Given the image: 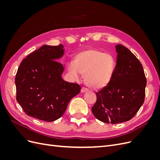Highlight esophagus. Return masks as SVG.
Wrapping results in <instances>:
<instances>
[{
  "label": "esophagus",
  "instance_id": "1",
  "mask_svg": "<svg viewBox=\"0 0 160 160\" xmlns=\"http://www.w3.org/2000/svg\"><path fill=\"white\" fill-rule=\"evenodd\" d=\"M88 91V89H87L85 88H81V92L82 93H85V92Z\"/></svg>",
  "mask_w": 160,
  "mask_h": 160
}]
</instances>
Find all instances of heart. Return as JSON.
Masks as SVG:
<instances>
[{
  "mask_svg": "<svg viewBox=\"0 0 160 160\" xmlns=\"http://www.w3.org/2000/svg\"><path fill=\"white\" fill-rule=\"evenodd\" d=\"M115 62L109 53L90 49L77 55L75 62L70 61L68 70L74 78L85 75V83L90 88L100 89L108 85L112 79Z\"/></svg>",
  "mask_w": 160,
  "mask_h": 160,
  "instance_id": "1",
  "label": "heart"
}]
</instances>
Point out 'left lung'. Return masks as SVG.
Instances as JSON below:
<instances>
[{
  "mask_svg": "<svg viewBox=\"0 0 160 160\" xmlns=\"http://www.w3.org/2000/svg\"><path fill=\"white\" fill-rule=\"evenodd\" d=\"M117 62L112 79L96 93L91 108L95 117L106 123L115 124L130 120L143 105L147 80L142 65L128 48L115 46Z\"/></svg>",
  "mask_w": 160,
  "mask_h": 160,
  "instance_id": "obj_1",
  "label": "left lung"
}]
</instances>
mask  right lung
Instances as JSON below:
<instances>
[{"instance_id": "1", "label": "right lung", "mask_w": 160, "mask_h": 160, "mask_svg": "<svg viewBox=\"0 0 160 160\" xmlns=\"http://www.w3.org/2000/svg\"><path fill=\"white\" fill-rule=\"evenodd\" d=\"M64 55L63 45H43L24 59L16 77L17 100L25 113L45 122L63 115L81 86L62 78L64 67L57 61Z\"/></svg>"}]
</instances>
